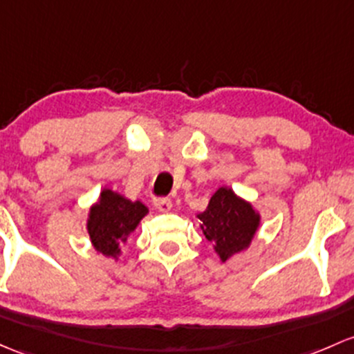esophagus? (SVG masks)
<instances>
[{"label": "esophagus", "mask_w": 354, "mask_h": 354, "mask_svg": "<svg viewBox=\"0 0 354 354\" xmlns=\"http://www.w3.org/2000/svg\"><path fill=\"white\" fill-rule=\"evenodd\" d=\"M154 207L161 212H169L173 208V202L169 198H156Z\"/></svg>", "instance_id": "obj_1"}]
</instances>
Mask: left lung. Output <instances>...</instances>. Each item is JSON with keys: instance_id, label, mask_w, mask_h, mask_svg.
<instances>
[{"instance_id": "8db88e82", "label": "left lung", "mask_w": 354, "mask_h": 354, "mask_svg": "<svg viewBox=\"0 0 354 354\" xmlns=\"http://www.w3.org/2000/svg\"><path fill=\"white\" fill-rule=\"evenodd\" d=\"M196 218L222 263L248 251L261 225V215L254 205L225 185L217 188Z\"/></svg>"}]
</instances>
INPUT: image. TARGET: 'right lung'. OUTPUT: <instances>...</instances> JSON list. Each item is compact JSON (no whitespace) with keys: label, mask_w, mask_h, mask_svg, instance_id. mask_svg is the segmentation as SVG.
<instances>
[{"label":"right lung","mask_w":354,"mask_h":354,"mask_svg":"<svg viewBox=\"0 0 354 354\" xmlns=\"http://www.w3.org/2000/svg\"><path fill=\"white\" fill-rule=\"evenodd\" d=\"M147 214L149 208L140 200H130L111 188H103L86 217V230L95 251L118 261L122 245L127 244Z\"/></svg>","instance_id":"1"}]
</instances>
